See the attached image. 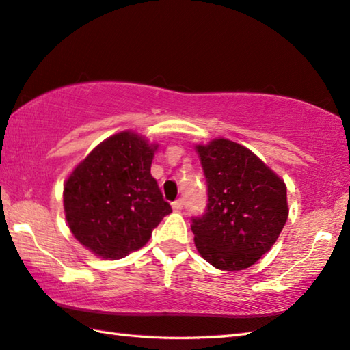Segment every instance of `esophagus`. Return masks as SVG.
Segmentation results:
<instances>
[{"mask_svg":"<svg viewBox=\"0 0 350 350\" xmlns=\"http://www.w3.org/2000/svg\"><path fill=\"white\" fill-rule=\"evenodd\" d=\"M171 206H173L174 211H180L183 208V200H182V198H177L176 202L171 203Z\"/></svg>","mask_w":350,"mask_h":350,"instance_id":"1","label":"esophagus"}]
</instances>
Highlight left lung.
Instances as JSON below:
<instances>
[{
	"mask_svg": "<svg viewBox=\"0 0 350 350\" xmlns=\"http://www.w3.org/2000/svg\"><path fill=\"white\" fill-rule=\"evenodd\" d=\"M194 148L208 183V208L191 226L196 247L218 270L249 269L284 229L286 185L238 142L215 138Z\"/></svg>",
	"mask_w": 350,
	"mask_h": 350,
	"instance_id": "8db88e82",
	"label": "left lung"
}]
</instances>
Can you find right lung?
<instances>
[{"instance_id": "1", "label": "right lung", "mask_w": 350, "mask_h": 350, "mask_svg": "<svg viewBox=\"0 0 350 350\" xmlns=\"http://www.w3.org/2000/svg\"><path fill=\"white\" fill-rule=\"evenodd\" d=\"M157 144L124 130L92 148L64 183L71 234L103 259H121L148 243L171 212L150 168Z\"/></svg>"}]
</instances>
